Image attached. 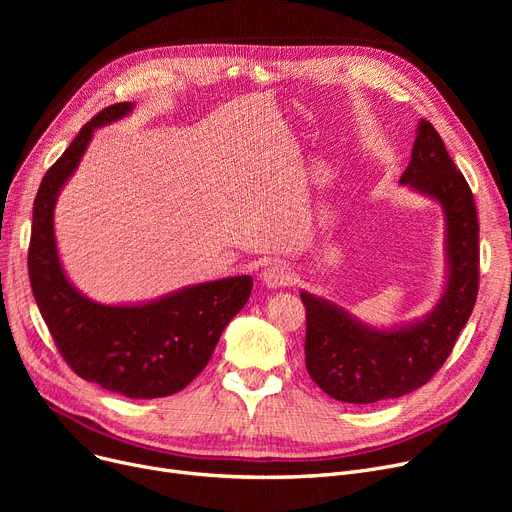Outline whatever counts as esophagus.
Listing matches in <instances>:
<instances>
[{
    "instance_id": "34e87169",
    "label": "esophagus",
    "mask_w": 512,
    "mask_h": 512,
    "mask_svg": "<svg viewBox=\"0 0 512 512\" xmlns=\"http://www.w3.org/2000/svg\"><path fill=\"white\" fill-rule=\"evenodd\" d=\"M261 280L267 288H282V286H288L292 284L294 280V272L290 270V265L284 263V261H276V263H270L263 270L261 274Z\"/></svg>"
}]
</instances>
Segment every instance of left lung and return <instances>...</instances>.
<instances>
[{"mask_svg":"<svg viewBox=\"0 0 512 512\" xmlns=\"http://www.w3.org/2000/svg\"><path fill=\"white\" fill-rule=\"evenodd\" d=\"M400 184L436 199L446 213V290L425 319L396 330L367 328L338 305L301 292L307 311V371L321 390L340 402L369 405L427 384L452 353L475 307L479 288L475 201L432 122H419Z\"/></svg>","mask_w":512,"mask_h":512,"instance_id":"left-lung-1","label":"left lung"}]
</instances>
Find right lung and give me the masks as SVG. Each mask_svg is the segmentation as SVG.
<instances>
[{"label":"right lung","mask_w":512,"mask_h":512,"mask_svg":"<svg viewBox=\"0 0 512 512\" xmlns=\"http://www.w3.org/2000/svg\"><path fill=\"white\" fill-rule=\"evenodd\" d=\"M132 103H114L87 122L41 180L33 207L29 278L37 307L70 369L126 398L180 392L209 363L230 319L245 307L251 276L188 286L132 307L99 305L66 278L53 236V209L93 130L124 118Z\"/></svg>","instance_id":"obj_1"}]
</instances>
